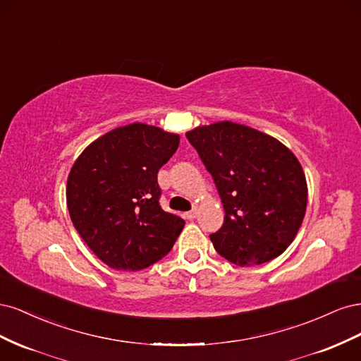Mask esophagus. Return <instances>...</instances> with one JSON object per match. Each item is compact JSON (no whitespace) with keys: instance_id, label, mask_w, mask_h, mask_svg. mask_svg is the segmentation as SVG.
I'll list each match as a JSON object with an SVG mask.
<instances>
[{"instance_id":"1","label":"esophagus","mask_w":361,"mask_h":361,"mask_svg":"<svg viewBox=\"0 0 361 361\" xmlns=\"http://www.w3.org/2000/svg\"><path fill=\"white\" fill-rule=\"evenodd\" d=\"M185 216L188 218V220H194L195 216H197V209H192V211H190V212H187L185 214Z\"/></svg>"}]
</instances>
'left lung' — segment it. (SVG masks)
<instances>
[{"instance_id":"left-lung-1","label":"left lung","mask_w":361,"mask_h":361,"mask_svg":"<svg viewBox=\"0 0 361 361\" xmlns=\"http://www.w3.org/2000/svg\"><path fill=\"white\" fill-rule=\"evenodd\" d=\"M214 179L224 223L209 238L239 267L276 259L297 235L307 204L301 164L280 141L232 122L187 133Z\"/></svg>"}]
</instances>
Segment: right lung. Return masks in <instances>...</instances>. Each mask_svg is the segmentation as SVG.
Wrapping results in <instances>:
<instances>
[{
  "label": "right lung",
  "instance_id": "add662e5",
  "mask_svg": "<svg viewBox=\"0 0 361 361\" xmlns=\"http://www.w3.org/2000/svg\"><path fill=\"white\" fill-rule=\"evenodd\" d=\"M178 146L179 135L133 123L97 138L75 161L66 188L72 223L108 267L145 269L176 243L185 221L161 207L158 171Z\"/></svg>",
  "mask_w": 361,
  "mask_h": 361
}]
</instances>
